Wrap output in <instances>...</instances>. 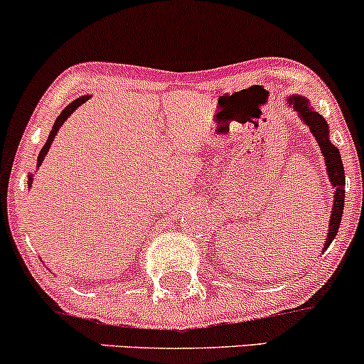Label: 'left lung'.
I'll use <instances>...</instances> for the list:
<instances>
[{
	"mask_svg": "<svg viewBox=\"0 0 364 364\" xmlns=\"http://www.w3.org/2000/svg\"><path fill=\"white\" fill-rule=\"evenodd\" d=\"M287 104H291L292 109L298 112L299 118L303 119V123H306V127L310 128V132L315 136V140L318 141L321 156H323L325 166H327V176L330 179V185L333 188V205H332V214H330L328 220V232H327V241H325V248H328L330 243L333 241V237L337 236L339 231L342 212H344V186H346V176H344V166H342V159L339 154V149L328 140V127L327 121L321 118L316 111H313L310 106V101L303 95H289Z\"/></svg>",
	"mask_w": 364,
	"mask_h": 364,
	"instance_id": "8db88e82",
	"label": "left lung"
}]
</instances>
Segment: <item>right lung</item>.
I'll list each match as a JSON object with an SVG mask.
<instances>
[{
	"mask_svg": "<svg viewBox=\"0 0 364 364\" xmlns=\"http://www.w3.org/2000/svg\"><path fill=\"white\" fill-rule=\"evenodd\" d=\"M87 99H90V95H82V97H78L77 101H73L72 104H68V106H66L65 109L61 111V114L58 116L56 121H54V124H53V129H51V133H49L48 140H46L44 147L41 149V152H39V157H37V168H41V164H43V161H44L46 154H48L49 147H51V144H53V141H54V136H56L58 129H60V128L63 127V123H65V121L68 119V116L72 114V112H73L75 109H77L78 106H82V104L85 102ZM31 185H32V174H28V188H31Z\"/></svg>",
	"mask_w": 364,
	"mask_h": 364,
	"instance_id": "obj_1",
	"label": "right lung"
}]
</instances>
